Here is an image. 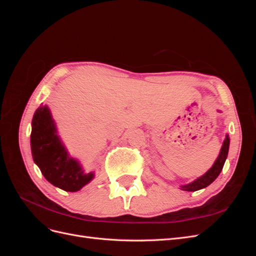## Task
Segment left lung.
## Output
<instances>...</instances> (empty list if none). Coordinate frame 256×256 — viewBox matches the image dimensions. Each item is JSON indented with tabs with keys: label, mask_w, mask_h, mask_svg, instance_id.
<instances>
[{
	"label": "left lung",
	"mask_w": 256,
	"mask_h": 256,
	"mask_svg": "<svg viewBox=\"0 0 256 256\" xmlns=\"http://www.w3.org/2000/svg\"><path fill=\"white\" fill-rule=\"evenodd\" d=\"M228 148H230V136H228V134H226V140L223 141L222 147L220 150L219 156L216 159L212 166L209 168L204 175L196 178V180H193L190 184L180 186V189L184 191H192L193 192V191L204 189L207 187V186L210 184L212 182H214L216 178L218 177L219 174L221 173L224 164H226V160L228 158Z\"/></svg>",
	"instance_id": "left-lung-1"
}]
</instances>
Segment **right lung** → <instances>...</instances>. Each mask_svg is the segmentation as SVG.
Returning <instances> with one entry per match:
<instances>
[{"instance_id": "right-lung-1", "label": "right lung", "mask_w": 256, "mask_h": 256, "mask_svg": "<svg viewBox=\"0 0 256 256\" xmlns=\"http://www.w3.org/2000/svg\"><path fill=\"white\" fill-rule=\"evenodd\" d=\"M30 150L46 180L62 190L79 191L95 177L94 172L85 173L80 162L69 154L48 106H40L34 113Z\"/></svg>"}]
</instances>
